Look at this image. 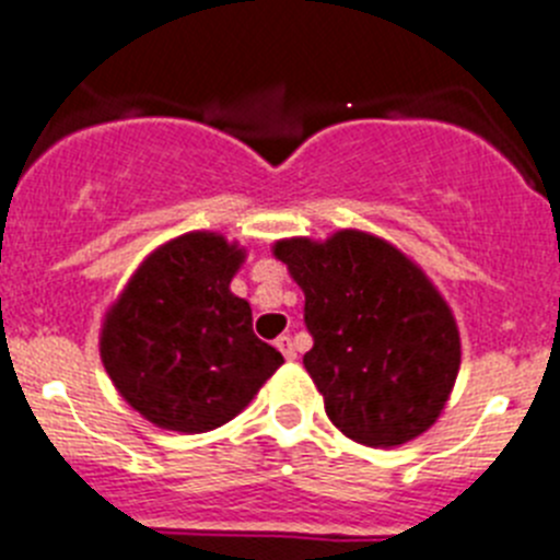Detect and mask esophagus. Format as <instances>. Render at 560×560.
Listing matches in <instances>:
<instances>
[{
    "label": "esophagus",
    "instance_id": "esophagus-1",
    "mask_svg": "<svg viewBox=\"0 0 560 560\" xmlns=\"http://www.w3.org/2000/svg\"><path fill=\"white\" fill-rule=\"evenodd\" d=\"M276 349L284 354V360H295V346H292V337L290 335H281L279 340H276Z\"/></svg>",
    "mask_w": 560,
    "mask_h": 560
}]
</instances>
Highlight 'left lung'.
Listing matches in <instances>:
<instances>
[{"mask_svg": "<svg viewBox=\"0 0 560 560\" xmlns=\"http://www.w3.org/2000/svg\"><path fill=\"white\" fill-rule=\"evenodd\" d=\"M273 254L304 290V368L331 424L382 450L430 430L455 387L460 335L424 270L354 229L281 240Z\"/></svg>", "mask_w": 560, "mask_h": 560, "instance_id": "1", "label": "left lung"}]
</instances>
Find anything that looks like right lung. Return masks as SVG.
<instances>
[{
  "mask_svg": "<svg viewBox=\"0 0 560 560\" xmlns=\"http://www.w3.org/2000/svg\"><path fill=\"white\" fill-rule=\"evenodd\" d=\"M243 261V248L211 231L175 236L139 265L105 315V371L150 424L223 427L284 362L254 335L248 301L231 292Z\"/></svg>",
  "mask_w": 560,
  "mask_h": 560,
  "instance_id": "right-lung-1",
  "label": "right lung"
}]
</instances>
